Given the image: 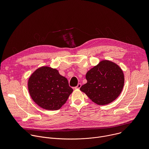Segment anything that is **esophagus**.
I'll use <instances>...</instances> for the list:
<instances>
[{
    "instance_id": "esophagus-1",
    "label": "esophagus",
    "mask_w": 149,
    "mask_h": 149,
    "mask_svg": "<svg viewBox=\"0 0 149 149\" xmlns=\"http://www.w3.org/2000/svg\"><path fill=\"white\" fill-rule=\"evenodd\" d=\"M81 84L79 83L76 87H74V88H75V89H79V88H81Z\"/></svg>"
}]
</instances>
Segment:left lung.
I'll return each mask as SVG.
<instances>
[{
  "mask_svg": "<svg viewBox=\"0 0 149 149\" xmlns=\"http://www.w3.org/2000/svg\"><path fill=\"white\" fill-rule=\"evenodd\" d=\"M87 82L81 91L98 105L108 104L121 93L124 83V74L116 63L107 60L101 61L86 74Z\"/></svg>",
  "mask_w": 149,
  "mask_h": 149,
  "instance_id": "obj_1",
  "label": "left lung"
}]
</instances>
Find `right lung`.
<instances>
[{
    "label": "right lung",
    "instance_id": "1",
    "mask_svg": "<svg viewBox=\"0 0 149 149\" xmlns=\"http://www.w3.org/2000/svg\"><path fill=\"white\" fill-rule=\"evenodd\" d=\"M28 90L34 102L48 110L59 109L73 91L67 79L48 67L39 68L32 74Z\"/></svg>",
    "mask_w": 149,
    "mask_h": 149
}]
</instances>
